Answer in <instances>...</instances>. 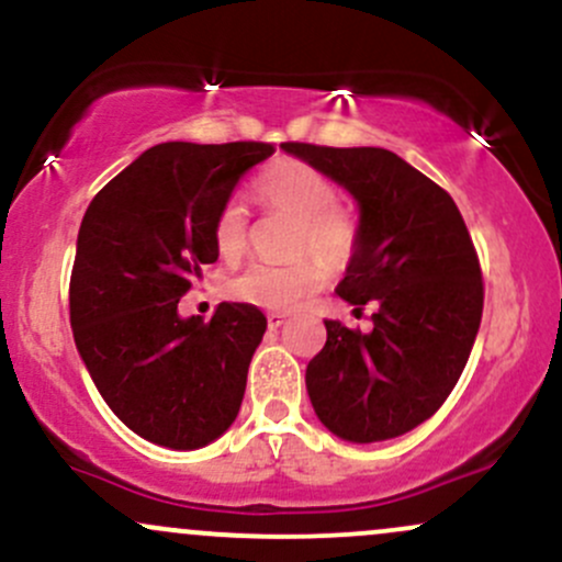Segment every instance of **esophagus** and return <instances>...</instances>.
<instances>
[{
    "label": "esophagus",
    "instance_id": "1",
    "mask_svg": "<svg viewBox=\"0 0 562 562\" xmlns=\"http://www.w3.org/2000/svg\"><path fill=\"white\" fill-rule=\"evenodd\" d=\"M283 322H286V318H283L281 313H268V327L270 329H279Z\"/></svg>",
    "mask_w": 562,
    "mask_h": 562
}]
</instances>
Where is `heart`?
<instances>
[{"label":"heart","mask_w":562,"mask_h":562,"mask_svg":"<svg viewBox=\"0 0 562 562\" xmlns=\"http://www.w3.org/2000/svg\"><path fill=\"white\" fill-rule=\"evenodd\" d=\"M255 195L265 209L294 216V255L313 254L289 265L255 262L227 281V294L238 303L265 311H292L311 297L329 270L351 265L359 251V222L337 206V187L318 168L303 160H273L255 182ZM214 246L225 259H235L249 246V216L240 203H225L214 220Z\"/></svg>","instance_id":"1"}]
</instances>
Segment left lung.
I'll return each instance as SVG.
<instances>
[{"instance_id": "8db88e82", "label": "left lung", "mask_w": 562, "mask_h": 562, "mask_svg": "<svg viewBox=\"0 0 562 562\" xmlns=\"http://www.w3.org/2000/svg\"><path fill=\"white\" fill-rule=\"evenodd\" d=\"M359 203V251L337 294L375 305L372 331L327 324L305 385L318 420L348 442L400 437L456 389L482 318L480 257L456 201L380 147L283 142Z\"/></svg>"}]
</instances>
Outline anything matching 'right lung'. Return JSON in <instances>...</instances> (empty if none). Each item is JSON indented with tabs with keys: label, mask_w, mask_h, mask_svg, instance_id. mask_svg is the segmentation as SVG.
I'll list each match as a JSON object with an SVG mask.
<instances>
[{
	"label": "right lung",
	"mask_w": 562,
	"mask_h": 562,
	"mask_svg": "<svg viewBox=\"0 0 562 562\" xmlns=\"http://www.w3.org/2000/svg\"><path fill=\"white\" fill-rule=\"evenodd\" d=\"M265 142H166L99 190L82 216L69 281L77 351L131 431L195 450L231 428L262 340V311L222 303L179 318V297L216 262L214 220Z\"/></svg>",
	"instance_id": "1"
}]
</instances>
